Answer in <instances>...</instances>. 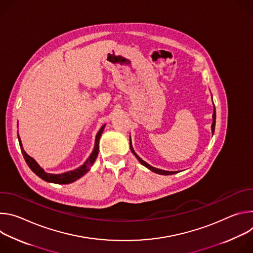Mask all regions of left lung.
<instances>
[{"mask_svg":"<svg viewBox=\"0 0 253 253\" xmlns=\"http://www.w3.org/2000/svg\"><path fill=\"white\" fill-rule=\"evenodd\" d=\"M212 118H213V122H212V125H211V131L212 133H214V130H215V120H216V112H215V107H214V111H213V115H212ZM130 149L132 151V153L136 156V158L139 160V162L144 165L145 167H147L148 169H150L151 171L157 173V174H161V175H171V174H175V173H178V171H165V170H161V169H158V168H155L151 165H149L148 163H146L145 161H143L136 153L135 151L133 150V147H132V143H131V138H130Z\"/></svg>","mask_w":253,"mask_h":253,"instance_id":"obj_1","label":"left lung"}]
</instances>
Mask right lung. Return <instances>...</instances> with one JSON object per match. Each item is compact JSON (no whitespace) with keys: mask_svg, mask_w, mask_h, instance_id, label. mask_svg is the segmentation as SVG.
<instances>
[{"mask_svg":"<svg viewBox=\"0 0 253 253\" xmlns=\"http://www.w3.org/2000/svg\"><path fill=\"white\" fill-rule=\"evenodd\" d=\"M105 128V125H103L101 127V129L99 130V132L97 133L96 135V139H95V146H94V150L93 152L91 153V155L89 156V158L86 160V162L80 166L79 168L73 170V171H69V172H66V173H62V174H51V173H47L44 171L43 168H41L39 166V164L36 162L32 157H30L23 149V145H22V142H21V139L19 137V134H18V139H19V143H20V147H21V151H22V154L25 158V161L27 162L28 166L30 167V169L36 174L38 175L40 178H42L43 180H45V181L47 182H51V183H56V184H69V183H72L76 181V180H78L79 178H81L83 175H85L89 170L90 168L92 167L93 163L95 162L97 156H98V153H99V140L101 138V135L103 133V130Z\"/></svg>","mask_w":253,"mask_h":253,"instance_id":"right-lung-1","label":"right lung"}]
</instances>
